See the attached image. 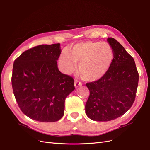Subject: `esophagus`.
I'll use <instances>...</instances> for the list:
<instances>
[{
  "instance_id": "esophagus-1",
  "label": "esophagus",
  "mask_w": 150,
  "mask_h": 150,
  "mask_svg": "<svg viewBox=\"0 0 150 150\" xmlns=\"http://www.w3.org/2000/svg\"><path fill=\"white\" fill-rule=\"evenodd\" d=\"M79 86H82V83L79 82V81H78V80H75V81H74V86H75V87L78 88V87H79Z\"/></svg>"
}]
</instances>
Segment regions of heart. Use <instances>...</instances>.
<instances>
[{"instance_id":"b5f03b06","label":"heart","mask_w":150,"mask_h":150,"mask_svg":"<svg viewBox=\"0 0 150 150\" xmlns=\"http://www.w3.org/2000/svg\"><path fill=\"white\" fill-rule=\"evenodd\" d=\"M114 58L111 45L106 42H80L68 47L62 54L59 63L64 71L70 73L78 64V72L86 81H94L101 78L110 69Z\"/></svg>"}]
</instances>
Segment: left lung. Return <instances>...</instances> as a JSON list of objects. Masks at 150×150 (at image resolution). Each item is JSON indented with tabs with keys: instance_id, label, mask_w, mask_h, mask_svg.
<instances>
[{
	"instance_id": "obj_1",
	"label": "left lung",
	"mask_w": 150,
	"mask_h": 150,
	"mask_svg": "<svg viewBox=\"0 0 150 150\" xmlns=\"http://www.w3.org/2000/svg\"><path fill=\"white\" fill-rule=\"evenodd\" d=\"M108 41L114 52L110 69L101 78L86 83L89 96L86 114L91 120L109 121L123 115L132 106L138 85L139 74L134 59L112 38Z\"/></svg>"
}]
</instances>
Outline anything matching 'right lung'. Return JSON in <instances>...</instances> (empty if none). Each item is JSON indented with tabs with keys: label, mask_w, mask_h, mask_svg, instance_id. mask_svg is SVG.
<instances>
[{
	"label": "right lung",
	"mask_w": 150,
	"mask_h": 150,
	"mask_svg": "<svg viewBox=\"0 0 150 150\" xmlns=\"http://www.w3.org/2000/svg\"><path fill=\"white\" fill-rule=\"evenodd\" d=\"M60 44H42L24 51L13 62L12 86L18 106L30 119L54 122L64 114L74 80L59 71Z\"/></svg>",
	"instance_id": "obj_1"
}]
</instances>
